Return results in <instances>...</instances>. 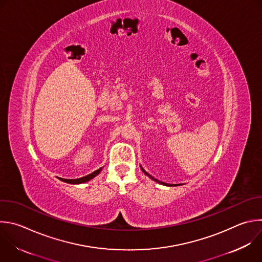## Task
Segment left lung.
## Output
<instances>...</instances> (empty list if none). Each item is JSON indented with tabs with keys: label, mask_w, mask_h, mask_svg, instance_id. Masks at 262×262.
<instances>
[{
	"label": "left lung",
	"mask_w": 262,
	"mask_h": 262,
	"mask_svg": "<svg viewBox=\"0 0 262 262\" xmlns=\"http://www.w3.org/2000/svg\"><path fill=\"white\" fill-rule=\"evenodd\" d=\"M141 169L143 170V172L145 173V175H146V176H148V177H149L151 180H153V181H155V182H157V183H159V184H161V185H164V186H177V185H180V184H167V183L161 182V181H159V180L155 179L154 177H152L151 175H149V173H148V172H147V171H146V170H145V169H144L142 166H141Z\"/></svg>",
	"instance_id": "1"
}]
</instances>
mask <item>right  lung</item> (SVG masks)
Instances as JSON below:
<instances>
[{
  "label": "right lung",
  "instance_id": "1",
  "mask_svg": "<svg viewBox=\"0 0 262 262\" xmlns=\"http://www.w3.org/2000/svg\"><path fill=\"white\" fill-rule=\"evenodd\" d=\"M103 167H100L99 169L95 170L94 172L90 173V175L87 176H84L82 178H78V179H63V178H58L60 181L62 182H66V183H70V184H81V183H85V182H89L90 180L94 179L96 176H98L99 173L102 171Z\"/></svg>",
  "mask_w": 262,
  "mask_h": 262
}]
</instances>
